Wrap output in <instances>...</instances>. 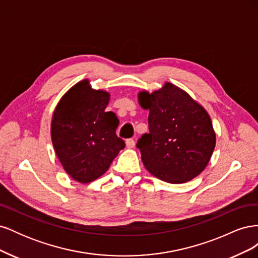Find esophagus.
Returning a JSON list of instances; mask_svg holds the SVG:
<instances>
[{
  "mask_svg": "<svg viewBox=\"0 0 258 258\" xmlns=\"http://www.w3.org/2000/svg\"><path fill=\"white\" fill-rule=\"evenodd\" d=\"M126 146H127L128 148H134V147L136 146L135 140H132V139H128V140H126Z\"/></svg>",
  "mask_w": 258,
  "mask_h": 258,
  "instance_id": "esophagus-1",
  "label": "esophagus"
}]
</instances>
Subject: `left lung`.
<instances>
[{
    "instance_id": "1",
    "label": "left lung",
    "mask_w": 258,
    "mask_h": 258,
    "mask_svg": "<svg viewBox=\"0 0 258 258\" xmlns=\"http://www.w3.org/2000/svg\"><path fill=\"white\" fill-rule=\"evenodd\" d=\"M138 100L142 108L150 111V134L137 144L146 170L171 184L198 176L207 168L216 144L206 108L169 82L151 93L140 91Z\"/></svg>"
}]
</instances>
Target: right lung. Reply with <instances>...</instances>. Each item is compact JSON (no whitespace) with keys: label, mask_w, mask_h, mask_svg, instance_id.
Masks as SVG:
<instances>
[{"label":"right lung","mask_w":258,"mask_h":258,"mask_svg":"<svg viewBox=\"0 0 258 258\" xmlns=\"http://www.w3.org/2000/svg\"><path fill=\"white\" fill-rule=\"evenodd\" d=\"M110 92L93 89L88 79L72 86L52 113L50 136L54 153L74 181L90 183L103 175L124 147L116 136L119 120L105 112Z\"/></svg>","instance_id":"obj_1"}]
</instances>
